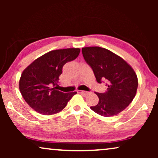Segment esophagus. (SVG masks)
<instances>
[{"mask_svg": "<svg viewBox=\"0 0 158 158\" xmlns=\"http://www.w3.org/2000/svg\"><path fill=\"white\" fill-rule=\"evenodd\" d=\"M77 92L80 93V94H84V95H87L88 94V91H84V90H78Z\"/></svg>", "mask_w": 158, "mask_h": 158, "instance_id": "1", "label": "esophagus"}]
</instances>
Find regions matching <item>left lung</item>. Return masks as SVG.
Instances as JSON below:
<instances>
[{
  "label": "left lung",
  "instance_id": "8db88e82",
  "mask_svg": "<svg viewBox=\"0 0 158 158\" xmlns=\"http://www.w3.org/2000/svg\"><path fill=\"white\" fill-rule=\"evenodd\" d=\"M84 60L91 68L96 81L106 82L105 93H96L99 101L91 106L99 115H117L124 110L135 98L137 90V75L127 62L106 49L98 47L82 48Z\"/></svg>",
  "mask_w": 158,
  "mask_h": 158
}]
</instances>
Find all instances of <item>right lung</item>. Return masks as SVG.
<instances>
[{
  "instance_id": "add662e5",
  "label": "right lung",
  "mask_w": 158,
  "mask_h": 158,
  "mask_svg": "<svg viewBox=\"0 0 158 158\" xmlns=\"http://www.w3.org/2000/svg\"><path fill=\"white\" fill-rule=\"evenodd\" d=\"M79 48L53 50L42 55L23 70L19 89L30 107L43 115H52L62 111L77 92L64 94L57 90L60 75L67 62L79 55Z\"/></svg>"
}]
</instances>
